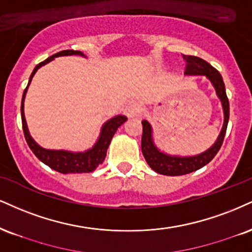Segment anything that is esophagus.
<instances>
[{
	"mask_svg": "<svg viewBox=\"0 0 252 252\" xmlns=\"http://www.w3.org/2000/svg\"><path fill=\"white\" fill-rule=\"evenodd\" d=\"M142 109V103L135 99V101H131L126 105V109H124V114L126 115L128 117H135L137 116Z\"/></svg>",
	"mask_w": 252,
	"mask_h": 252,
	"instance_id": "1",
	"label": "esophagus"
}]
</instances>
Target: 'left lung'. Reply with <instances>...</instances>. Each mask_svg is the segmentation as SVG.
I'll list each match as a JSON object with an SVG mask.
<instances>
[{"mask_svg": "<svg viewBox=\"0 0 252 252\" xmlns=\"http://www.w3.org/2000/svg\"><path fill=\"white\" fill-rule=\"evenodd\" d=\"M183 59L186 60V75H204L210 80L213 84L218 98L222 102L223 114H224V122L222 130H220V136H218L216 142L211 148L205 150L204 153L199 154L196 156H174L168 155V154L162 153L154 143L153 138V128L150 123L147 120L142 121L143 126V134H142L141 148L142 153L147 163L156 171L157 174L166 175V176H181L190 174V172L198 170L207 165L211 159L216 156L218 150L222 147L224 136L226 132V126L229 122V99L225 93V86H224L223 78L213 65L209 64L207 61L199 59L197 56L191 55H183Z\"/></svg>", "mask_w": 252, "mask_h": 252, "instance_id": "1", "label": "left lung"}]
</instances>
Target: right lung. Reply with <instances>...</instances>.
<instances>
[{
    "instance_id": "right-lung-1",
    "label": "right lung",
    "mask_w": 252,
    "mask_h": 252,
    "mask_svg": "<svg viewBox=\"0 0 252 252\" xmlns=\"http://www.w3.org/2000/svg\"><path fill=\"white\" fill-rule=\"evenodd\" d=\"M69 55L84 56L81 51L77 50H62L60 51V53L55 54V55L48 57L47 60L38 63V64L35 66L34 71L30 75L28 86L24 89L22 103H21L22 128L24 132V137H26V141L27 143H28L30 149H32V153L35 154V156L37 157L41 162H43L44 164L50 166L51 169L61 172V174H82V172H92L95 170L99 164H102L105 156H107V150L109 148V144H110L111 142V138H113L115 132L117 131V129L120 128L128 118L123 116V115H117V116L110 118V120L103 124L99 137L92 149L83 151V153H72V151L66 150H49L39 147L34 139H32V136H30L28 126H27L26 117H24V98H26L27 90H28V87L30 82L32 80V77H34L35 72L37 71L42 65L49 63L50 61H53L55 57Z\"/></svg>"
}]
</instances>
